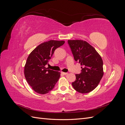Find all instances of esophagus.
<instances>
[{
  "mask_svg": "<svg viewBox=\"0 0 125 125\" xmlns=\"http://www.w3.org/2000/svg\"><path fill=\"white\" fill-rule=\"evenodd\" d=\"M62 74H63V75H67V74H68V73H63V72H62Z\"/></svg>",
  "mask_w": 125,
  "mask_h": 125,
  "instance_id": "obj_1",
  "label": "esophagus"
}]
</instances>
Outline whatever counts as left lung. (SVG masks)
Listing matches in <instances>:
<instances>
[{"label": "left lung", "mask_w": 125, "mask_h": 125, "mask_svg": "<svg viewBox=\"0 0 125 125\" xmlns=\"http://www.w3.org/2000/svg\"><path fill=\"white\" fill-rule=\"evenodd\" d=\"M75 62L80 63L81 73L76 74L72 83L74 89L88 93L95 89L103 76V62L101 56L92 46L83 40L68 41Z\"/></svg>", "instance_id": "obj_1"}]
</instances>
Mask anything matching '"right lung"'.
Wrapping results in <instances>:
<instances>
[{
  "label": "right lung",
  "mask_w": 125,
  "mask_h": 125,
  "mask_svg": "<svg viewBox=\"0 0 125 125\" xmlns=\"http://www.w3.org/2000/svg\"><path fill=\"white\" fill-rule=\"evenodd\" d=\"M64 41L50 40L40 44L29 55L24 66L26 80L34 91L45 94L54 88L60 73L47 69L48 63L56 48L65 43Z\"/></svg>",
  "instance_id": "obj_1"
}]
</instances>
